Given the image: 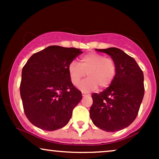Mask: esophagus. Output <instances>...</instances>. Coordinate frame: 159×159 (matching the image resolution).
I'll return each instance as SVG.
<instances>
[{
	"label": "esophagus",
	"mask_w": 159,
	"mask_h": 159,
	"mask_svg": "<svg viewBox=\"0 0 159 159\" xmlns=\"http://www.w3.org/2000/svg\"><path fill=\"white\" fill-rule=\"evenodd\" d=\"M88 93H87L85 92H82V96H88Z\"/></svg>",
	"instance_id": "34e87169"
}]
</instances>
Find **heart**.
I'll return each mask as SVG.
<instances>
[{
	"instance_id": "1",
	"label": "heart",
	"mask_w": 159,
	"mask_h": 159,
	"mask_svg": "<svg viewBox=\"0 0 159 159\" xmlns=\"http://www.w3.org/2000/svg\"><path fill=\"white\" fill-rule=\"evenodd\" d=\"M71 81L78 85L86 76L88 78L80 84L81 90L86 92L108 87L114 81L116 73V63L112 58L105 57L103 54L91 52L84 54L80 60V64L72 61L68 66Z\"/></svg>"
}]
</instances>
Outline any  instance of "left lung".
I'll return each instance as SVG.
<instances>
[{
  "label": "left lung",
  "mask_w": 159,
  "mask_h": 159,
  "mask_svg": "<svg viewBox=\"0 0 159 159\" xmlns=\"http://www.w3.org/2000/svg\"><path fill=\"white\" fill-rule=\"evenodd\" d=\"M111 57L116 73L111 84L100 93H93L90 118L96 126L114 132L135 120L144 95L143 73L132 57L117 48L97 49Z\"/></svg>",
  "instance_id": "obj_1"
}]
</instances>
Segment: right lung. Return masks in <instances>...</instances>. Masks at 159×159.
<instances>
[{
  "label": "right lung",
  "mask_w": 159,
  "mask_h": 159,
  "mask_svg": "<svg viewBox=\"0 0 159 159\" xmlns=\"http://www.w3.org/2000/svg\"><path fill=\"white\" fill-rule=\"evenodd\" d=\"M82 53L78 48L51 45L33 54L24 66L20 94L33 125L54 131L69 123L82 96L71 81L68 66Z\"/></svg>",
  "instance_id": "1"
}]
</instances>
